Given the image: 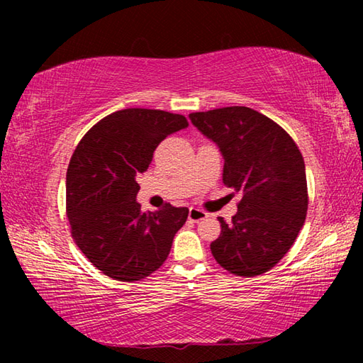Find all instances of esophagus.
<instances>
[{
  "label": "esophagus",
  "instance_id": "1",
  "mask_svg": "<svg viewBox=\"0 0 363 363\" xmlns=\"http://www.w3.org/2000/svg\"><path fill=\"white\" fill-rule=\"evenodd\" d=\"M208 218V213L199 210V208H190L189 210V219L192 220V223H200V220H203Z\"/></svg>",
  "mask_w": 363,
  "mask_h": 363
}]
</instances>
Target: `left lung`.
Returning <instances> with one entry per match:
<instances>
[{
	"mask_svg": "<svg viewBox=\"0 0 363 363\" xmlns=\"http://www.w3.org/2000/svg\"><path fill=\"white\" fill-rule=\"evenodd\" d=\"M218 145L223 181L240 194L238 211L211 243L219 266L256 277L284 257L303 229L307 211L304 160L284 128L250 107H224L189 115Z\"/></svg>",
	"mask_w": 363,
	"mask_h": 363,
	"instance_id": "obj_1",
	"label": "left lung"
}]
</instances>
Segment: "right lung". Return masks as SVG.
Returning a JSON list of instances; mask_svg holds the SVG:
<instances>
[{
  "label": "right lung",
  "mask_w": 363,
  "mask_h": 363,
  "mask_svg": "<svg viewBox=\"0 0 363 363\" xmlns=\"http://www.w3.org/2000/svg\"><path fill=\"white\" fill-rule=\"evenodd\" d=\"M186 116L125 108L84 134L67 169V218L83 255L107 277L134 281L167 261L189 208L143 211L136 177L147 171L162 140L187 128Z\"/></svg>",
  "instance_id": "add662e5"
}]
</instances>
